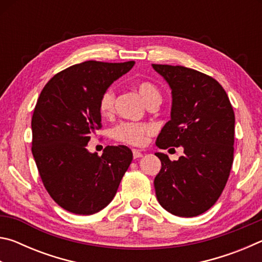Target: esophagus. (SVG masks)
I'll list each match as a JSON object with an SVG mask.
<instances>
[{
  "instance_id": "obj_1",
  "label": "esophagus",
  "mask_w": 262,
  "mask_h": 262,
  "mask_svg": "<svg viewBox=\"0 0 262 262\" xmlns=\"http://www.w3.org/2000/svg\"><path fill=\"white\" fill-rule=\"evenodd\" d=\"M133 157H134V159H137V158L143 157V152L140 151V150H136V149H134V150H133Z\"/></svg>"
}]
</instances>
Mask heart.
I'll return each mask as SVG.
<instances>
[{
    "instance_id": "heart-1",
    "label": "heart",
    "mask_w": 262,
    "mask_h": 262,
    "mask_svg": "<svg viewBox=\"0 0 262 262\" xmlns=\"http://www.w3.org/2000/svg\"><path fill=\"white\" fill-rule=\"evenodd\" d=\"M136 89L147 106L159 105L162 103V92L154 83L142 81L137 83ZM114 91L112 89H107L101 94L98 101L100 114L103 117H111L114 113ZM152 126L148 125V123L122 122L114 128L112 136L115 141L120 142V143L133 145V147H141L147 142L148 136L152 134Z\"/></svg>"
}]
</instances>
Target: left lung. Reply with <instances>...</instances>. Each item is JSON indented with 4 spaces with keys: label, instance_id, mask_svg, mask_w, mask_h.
Returning <instances> with one entry per match:
<instances>
[{
    "label": "left lung",
    "instance_id": "left-lung-1",
    "mask_svg": "<svg viewBox=\"0 0 262 262\" xmlns=\"http://www.w3.org/2000/svg\"><path fill=\"white\" fill-rule=\"evenodd\" d=\"M172 90L171 120L157 137L159 149L184 147L170 161L155 154L162 167L154 181L158 202L180 217H194L215 205L233 162L234 112L215 78L183 66L152 64Z\"/></svg>",
    "mask_w": 262,
    "mask_h": 262
}]
</instances>
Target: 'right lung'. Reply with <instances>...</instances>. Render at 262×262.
Returning a JSON list of instances; mask_svg holds the SVG:
<instances>
[{"instance_id": "1", "label": "right lung", "mask_w": 262, "mask_h": 262, "mask_svg": "<svg viewBox=\"0 0 262 262\" xmlns=\"http://www.w3.org/2000/svg\"><path fill=\"white\" fill-rule=\"evenodd\" d=\"M135 62L85 61L54 75L35 104L32 154L48 194L77 215H92L113 200L133 154L125 145H107L101 156L86 150L101 128V94Z\"/></svg>"}]
</instances>
